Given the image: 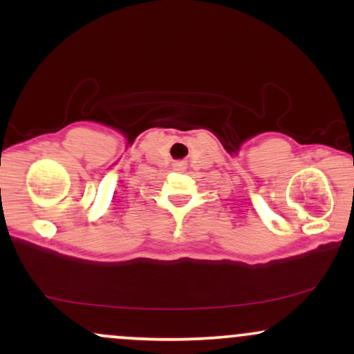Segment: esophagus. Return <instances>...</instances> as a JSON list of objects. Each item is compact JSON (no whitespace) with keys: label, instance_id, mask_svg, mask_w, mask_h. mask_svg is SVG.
Wrapping results in <instances>:
<instances>
[{"label":"esophagus","instance_id":"obj_1","mask_svg":"<svg viewBox=\"0 0 354 354\" xmlns=\"http://www.w3.org/2000/svg\"><path fill=\"white\" fill-rule=\"evenodd\" d=\"M173 166H174V169H176V171H185V169H186L185 161H176V163H174Z\"/></svg>","mask_w":354,"mask_h":354}]
</instances>
